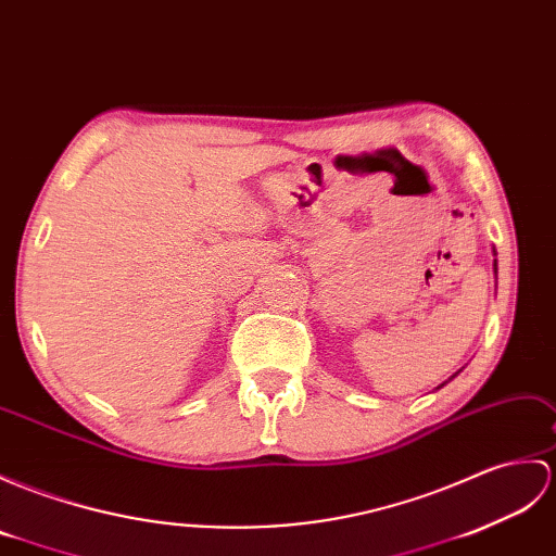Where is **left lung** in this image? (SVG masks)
Here are the masks:
<instances>
[{
  "label": "left lung",
  "instance_id": "obj_1",
  "mask_svg": "<svg viewBox=\"0 0 556 556\" xmlns=\"http://www.w3.org/2000/svg\"><path fill=\"white\" fill-rule=\"evenodd\" d=\"M495 273H497V263H495Z\"/></svg>",
  "mask_w": 556,
  "mask_h": 556
}]
</instances>
